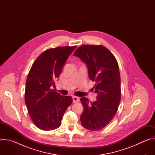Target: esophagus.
Segmentation results:
<instances>
[{
	"mask_svg": "<svg viewBox=\"0 0 155 155\" xmlns=\"http://www.w3.org/2000/svg\"><path fill=\"white\" fill-rule=\"evenodd\" d=\"M72 101H73V103H77V102H78L80 99L78 97H76V96H73L72 97Z\"/></svg>",
	"mask_w": 155,
	"mask_h": 155,
	"instance_id": "1",
	"label": "esophagus"
}]
</instances>
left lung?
I'll return each mask as SVG.
<instances>
[{
    "mask_svg": "<svg viewBox=\"0 0 155 155\" xmlns=\"http://www.w3.org/2000/svg\"><path fill=\"white\" fill-rule=\"evenodd\" d=\"M74 55L86 65L88 76L95 82L93 88L97 94V100L93 102L86 97L80 98L84 107L80 117L81 125L91 130H100L114 118L120 102L118 62L112 53L102 45H82Z\"/></svg>",
    "mask_w": 155,
    "mask_h": 155,
    "instance_id": "1",
    "label": "left lung"
}]
</instances>
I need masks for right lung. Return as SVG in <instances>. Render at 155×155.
I'll return each instance as SVG.
<instances>
[{
  "mask_svg": "<svg viewBox=\"0 0 155 155\" xmlns=\"http://www.w3.org/2000/svg\"><path fill=\"white\" fill-rule=\"evenodd\" d=\"M76 46L51 48L41 53L32 64L25 88V103L34 124L44 130L58 128L68 107L71 96L54 91L55 81Z\"/></svg>",
  "mask_w": 155,
  "mask_h": 155,
  "instance_id": "obj_1",
  "label": "right lung"
}]
</instances>
